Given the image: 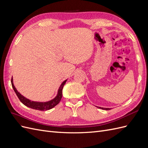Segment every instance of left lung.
<instances>
[{
	"label": "left lung",
	"mask_w": 148,
	"mask_h": 148,
	"mask_svg": "<svg viewBox=\"0 0 148 148\" xmlns=\"http://www.w3.org/2000/svg\"><path fill=\"white\" fill-rule=\"evenodd\" d=\"M98 108L101 109H103V110H106L111 109H110V108H103V107H98Z\"/></svg>",
	"instance_id": "left-lung-1"
}]
</instances>
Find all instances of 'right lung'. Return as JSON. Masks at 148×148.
I'll return each instance as SVG.
<instances>
[{"label": "right lung", "mask_w": 148, "mask_h": 148, "mask_svg": "<svg viewBox=\"0 0 148 148\" xmlns=\"http://www.w3.org/2000/svg\"><path fill=\"white\" fill-rule=\"evenodd\" d=\"M66 80L67 79L65 80V81L61 84L59 90H58V92L56 97L55 98H53V99L47 102H34V101H30L29 99H27V98L23 96H22L21 94L16 90V89L15 88L14 84H13V78H12L11 79V83H12V88L13 89V90H14V91L15 92L16 96H18V97L20 101L23 103L25 106L35 110L44 111V110H47L53 108V107H54L56 105H57L60 102L62 97V89H63Z\"/></svg>", "instance_id": "obj_1"}]
</instances>
